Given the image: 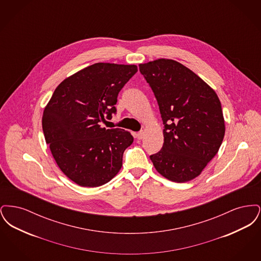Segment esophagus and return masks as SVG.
<instances>
[{"mask_svg": "<svg viewBox=\"0 0 261 261\" xmlns=\"http://www.w3.org/2000/svg\"><path fill=\"white\" fill-rule=\"evenodd\" d=\"M137 139L138 140H141V139H143V137H144V132L143 131H140V132H138L136 134Z\"/></svg>", "mask_w": 261, "mask_h": 261, "instance_id": "obj_1", "label": "esophagus"}]
</instances>
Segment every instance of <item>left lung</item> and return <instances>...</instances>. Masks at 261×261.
I'll use <instances>...</instances> for the list:
<instances>
[{
    "mask_svg": "<svg viewBox=\"0 0 261 261\" xmlns=\"http://www.w3.org/2000/svg\"><path fill=\"white\" fill-rule=\"evenodd\" d=\"M139 68L155 96L164 125L162 149L150 161L168 180L188 182L201 173L222 144L221 102L212 88L180 62L160 59Z\"/></svg>",
    "mask_w": 261,
    "mask_h": 261,
    "instance_id": "1",
    "label": "left lung"
}]
</instances>
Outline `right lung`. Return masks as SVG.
<instances>
[{
    "instance_id": "obj_1",
    "label": "right lung",
    "mask_w": 261,
    "mask_h": 261,
    "mask_svg": "<svg viewBox=\"0 0 261 261\" xmlns=\"http://www.w3.org/2000/svg\"><path fill=\"white\" fill-rule=\"evenodd\" d=\"M137 71L134 64H92L64 79L46 106V143L61 170L77 185L101 186L119 172L134 138L100 122L116 112L118 93Z\"/></svg>"
}]
</instances>
